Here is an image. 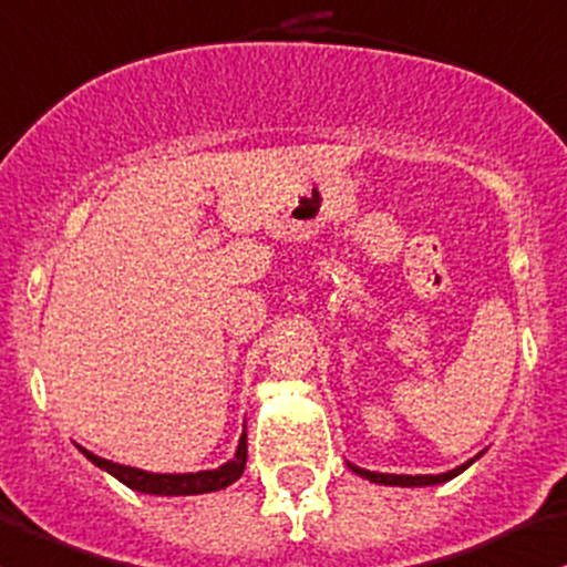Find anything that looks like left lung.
Here are the masks:
<instances>
[{
	"mask_svg": "<svg viewBox=\"0 0 567 567\" xmlns=\"http://www.w3.org/2000/svg\"><path fill=\"white\" fill-rule=\"evenodd\" d=\"M478 456H481V454H478ZM478 456H475V458H478ZM475 458H470V462H464L462 467L449 470V473H440V475H393V473H372V470L355 467V464H350V470H353V473H359L361 478L372 481V484H383V486H432V484H445V481L456 478V475L464 473V470H467L470 464L475 462Z\"/></svg>",
	"mask_w": 567,
	"mask_h": 567,
	"instance_id": "8db88e82",
	"label": "left lung"
}]
</instances>
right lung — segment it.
I'll return each mask as SVG.
<instances>
[{
	"instance_id": "1",
	"label": "right lung",
	"mask_w": 567,
	"mask_h": 567,
	"mask_svg": "<svg viewBox=\"0 0 567 567\" xmlns=\"http://www.w3.org/2000/svg\"><path fill=\"white\" fill-rule=\"evenodd\" d=\"M79 451L89 458L92 464H97L100 470L111 473L113 478L122 481L124 486L135 488L143 494H165V497H176V494H206V492H219V488L230 486L234 481L241 478L244 464H247V434H241L238 440L236 456L230 462H225L217 470H200V473H146V470L127 467V464H116L111 458H103L92 451L81 449Z\"/></svg>"
}]
</instances>
